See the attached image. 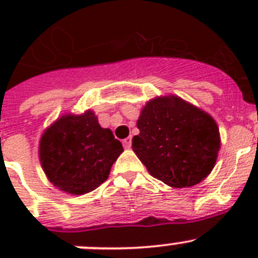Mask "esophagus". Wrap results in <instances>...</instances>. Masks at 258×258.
I'll return each mask as SVG.
<instances>
[{
  "instance_id": "34e87169",
  "label": "esophagus",
  "mask_w": 258,
  "mask_h": 258,
  "mask_svg": "<svg viewBox=\"0 0 258 258\" xmlns=\"http://www.w3.org/2000/svg\"><path fill=\"white\" fill-rule=\"evenodd\" d=\"M122 145H124L125 149H131V147H132V138H131V137L125 138V140L122 141Z\"/></svg>"
}]
</instances>
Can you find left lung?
Masks as SVG:
<instances>
[{"instance_id":"1","label":"left lung","mask_w":258,"mask_h":258,"mask_svg":"<svg viewBox=\"0 0 258 258\" xmlns=\"http://www.w3.org/2000/svg\"><path fill=\"white\" fill-rule=\"evenodd\" d=\"M133 151L152 177L172 187H190L213 169L220 132L202 109L178 97L156 98L137 121Z\"/></svg>"}]
</instances>
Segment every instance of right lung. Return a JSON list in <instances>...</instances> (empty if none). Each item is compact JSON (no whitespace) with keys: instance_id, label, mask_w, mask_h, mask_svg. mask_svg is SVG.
<instances>
[{"instance_id":"add662e5","label":"right lung","mask_w":258,"mask_h":258,"mask_svg":"<svg viewBox=\"0 0 258 258\" xmlns=\"http://www.w3.org/2000/svg\"><path fill=\"white\" fill-rule=\"evenodd\" d=\"M124 151L109 129L92 111L60 117L44 133L40 159L50 182L61 191L81 195L107 179L111 166Z\"/></svg>"}]
</instances>
